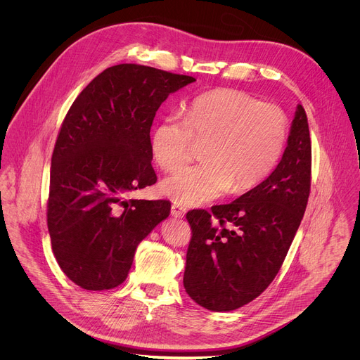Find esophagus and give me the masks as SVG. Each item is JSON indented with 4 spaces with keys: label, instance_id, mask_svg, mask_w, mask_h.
Returning <instances> with one entry per match:
<instances>
[{
    "label": "esophagus",
    "instance_id": "1",
    "mask_svg": "<svg viewBox=\"0 0 360 360\" xmlns=\"http://www.w3.org/2000/svg\"><path fill=\"white\" fill-rule=\"evenodd\" d=\"M171 215L174 218H184L185 217V210L181 207V205L174 203L172 208H171Z\"/></svg>",
    "mask_w": 360,
    "mask_h": 360
}]
</instances>
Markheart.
I'll list each match as a JSON object with an SVG mask.
<instances>
[{
  "label": "heart",
  "instance_id": "1",
  "mask_svg": "<svg viewBox=\"0 0 360 360\" xmlns=\"http://www.w3.org/2000/svg\"><path fill=\"white\" fill-rule=\"evenodd\" d=\"M286 135L288 118L278 105L219 88L196 96L184 120L167 117L158 122L150 149L164 171L175 172L192 160L195 143H203V164L162 184V192L176 203L198 207L229 189L242 193L258 186L279 161Z\"/></svg>",
  "mask_w": 360,
  "mask_h": 360
}]
</instances>
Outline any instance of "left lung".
<instances>
[{
  "mask_svg": "<svg viewBox=\"0 0 360 360\" xmlns=\"http://www.w3.org/2000/svg\"><path fill=\"white\" fill-rule=\"evenodd\" d=\"M311 165L309 125L297 105L282 160L264 182L231 203L215 205L212 212L186 214L192 238L184 286L198 304L235 311L271 285L303 218Z\"/></svg>",
  "mask_w": 360,
  "mask_h": 360,
  "instance_id": "obj_1",
  "label": "left lung"
}]
</instances>
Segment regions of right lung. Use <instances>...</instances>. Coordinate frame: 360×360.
<instances>
[{"instance_id": "right-lung-1", "label": "right lung", "mask_w": 360, "mask_h": 360, "mask_svg": "<svg viewBox=\"0 0 360 360\" xmlns=\"http://www.w3.org/2000/svg\"><path fill=\"white\" fill-rule=\"evenodd\" d=\"M196 81L138 64L102 71L77 96L51 158L46 222L63 272L86 290L121 285L169 200L127 199L157 182L150 127L169 94Z\"/></svg>"}]
</instances>
